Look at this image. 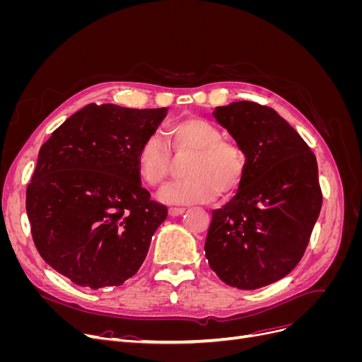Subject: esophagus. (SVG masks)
Wrapping results in <instances>:
<instances>
[{
	"label": "esophagus",
	"mask_w": 362,
	"mask_h": 362,
	"mask_svg": "<svg viewBox=\"0 0 362 362\" xmlns=\"http://www.w3.org/2000/svg\"><path fill=\"white\" fill-rule=\"evenodd\" d=\"M184 211H185V208H182V206H172V208H169V216L175 217V216L182 214Z\"/></svg>",
	"instance_id": "esophagus-1"
}]
</instances>
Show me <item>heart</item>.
I'll use <instances>...</instances> for the list:
<instances>
[{
	"instance_id": "1",
	"label": "heart",
	"mask_w": 362,
	"mask_h": 362,
	"mask_svg": "<svg viewBox=\"0 0 362 362\" xmlns=\"http://www.w3.org/2000/svg\"><path fill=\"white\" fill-rule=\"evenodd\" d=\"M168 141L178 156L192 154L185 164L187 178L166 185L160 199L168 204H202L234 194L246 173V154L234 141L223 139L222 131L204 117L189 116L168 127ZM160 134L141 141L136 168L140 180L149 187H158L169 177L172 152Z\"/></svg>"
}]
</instances>
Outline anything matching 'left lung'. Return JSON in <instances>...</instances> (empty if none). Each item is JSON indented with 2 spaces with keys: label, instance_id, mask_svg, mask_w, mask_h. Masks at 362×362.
Here are the masks:
<instances>
[{
  "label": "left lung",
  "instance_id": "1",
  "mask_svg": "<svg viewBox=\"0 0 362 362\" xmlns=\"http://www.w3.org/2000/svg\"><path fill=\"white\" fill-rule=\"evenodd\" d=\"M213 116L246 154L234 198L213 211L205 257L225 284L255 290L298 266L322 208L317 160L273 108L250 101L216 107Z\"/></svg>",
  "mask_w": 362,
  "mask_h": 362
}]
</instances>
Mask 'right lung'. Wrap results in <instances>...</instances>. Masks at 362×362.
I'll use <instances>...</instances> for the list:
<instances>
[{
	"mask_svg": "<svg viewBox=\"0 0 362 362\" xmlns=\"http://www.w3.org/2000/svg\"><path fill=\"white\" fill-rule=\"evenodd\" d=\"M168 108L89 104L42 145L27 187L40 257L80 287L124 284L145 261L168 208L141 187L136 156Z\"/></svg>",
	"mask_w": 362,
	"mask_h": 362,
	"instance_id": "obj_1",
	"label": "right lung"
}]
</instances>
